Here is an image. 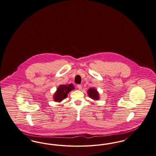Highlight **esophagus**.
I'll return each instance as SVG.
<instances>
[{
  "label": "esophagus",
  "instance_id": "esophagus-1",
  "mask_svg": "<svg viewBox=\"0 0 156 156\" xmlns=\"http://www.w3.org/2000/svg\"><path fill=\"white\" fill-rule=\"evenodd\" d=\"M77 86V88H79V90H81V88H82L81 84H78Z\"/></svg>",
  "mask_w": 156,
  "mask_h": 156
}]
</instances>
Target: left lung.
I'll return each instance as SVG.
<instances>
[{
    "label": "left lung",
    "instance_id": "obj_1",
    "mask_svg": "<svg viewBox=\"0 0 156 156\" xmlns=\"http://www.w3.org/2000/svg\"><path fill=\"white\" fill-rule=\"evenodd\" d=\"M88 95L90 98H93V100H98L99 99V95L97 90L95 88H90L88 90Z\"/></svg>",
    "mask_w": 156,
    "mask_h": 156
}]
</instances>
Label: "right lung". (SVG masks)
I'll return each instance as SVG.
<instances>
[{
    "mask_svg": "<svg viewBox=\"0 0 156 156\" xmlns=\"http://www.w3.org/2000/svg\"><path fill=\"white\" fill-rule=\"evenodd\" d=\"M74 89V86L72 84L69 85H60L57 89L56 93L54 94V100L55 101L60 102L63 99L66 98L68 94Z\"/></svg>",
    "mask_w": 156,
    "mask_h": 156,
    "instance_id": "add662e5",
    "label": "right lung"
}]
</instances>
